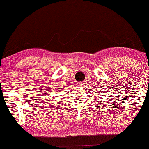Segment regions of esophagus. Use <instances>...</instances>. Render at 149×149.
Listing matches in <instances>:
<instances>
[{"label": "esophagus", "instance_id": "esophagus-1", "mask_svg": "<svg viewBox=\"0 0 149 149\" xmlns=\"http://www.w3.org/2000/svg\"><path fill=\"white\" fill-rule=\"evenodd\" d=\"M83 83L81 82V81H79V82H77V85L79 86V87H81V86H83Z\"/></svg>", "mask_w": 149, "mask_h": 149}]
</instances>
